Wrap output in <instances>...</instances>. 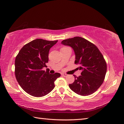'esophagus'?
I'll return each mask as SVG.
<instances>
[{
    "instance_id": "esophagus-1",
    "label": "esophagus",
    "mask_w": 124,
    "mask_h": 124,
    "mask_svg": "<svg viewBox=\"0 0 124 124\" xmlns=\"http://www.w3.org/2000/svg\"><path fill=\"white\" fill-rule=\"evenodd\" d=\"M62 76L64 77H66L68 76V74H66V73H62Z\"/></svg>"
}]
</instances>
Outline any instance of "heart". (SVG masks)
Returning a JSON list of instances; mask_svg holds the SVG:
<instances>
[{
	"label": "heart",
	"instance_id": "b5f03b06",
	"mask_svg": "<svg viewBox=\"0 0 124 124\" xmlns=\"http://www.w3.org/2000/svg\"><path fill=\"white\" fill-rule=\"evenodd\" d=\"M69 48V47H62L61 50H63V49H65V48Z\"/></svg>",
	"mask_w": 124,
	"mask_h": 124
}]
</instances>
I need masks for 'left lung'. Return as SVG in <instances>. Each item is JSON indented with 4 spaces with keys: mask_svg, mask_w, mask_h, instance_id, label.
<instances>
[{
    "mask_svg": "<svg viewBox=\"0 0 124 124\" xmlns=\"http://www.w3.org/2000/svg\"><path fill=\"white\" fill-rule=\"evenodd\" d=\"M72 48L76 55L74 63L80 65L81 76L73 75L75 80L70 88L81 96L92 94L102 85L107 72V63L97 47L80 37L63 40L61 43Z\"/></svg>",
    "mask_w": 124,
    "mask_h": 124,
    "instance_id": "1",
    "label": "left lung"
}]
</instances>
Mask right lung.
<instances>
[{
  "label": "right lung",
  "mask_w": 124,
  "mask_h": 124,
  "mask_svg": "<svg viewBox=\"0 0 124 124\" xmlns=\"http://www.w3.org/2000/svg\"><path fill=\"white\" fill-rule=\"evenodd\" d=\"M57 41L42 39L32 40L25 44L16 56L15 61L16 80L29 95L43 97L54 88V82L61 74H51L42 69L47 67L50 49Z\"/></svg>",
  "instance_id": "1"
}]
</instances>
